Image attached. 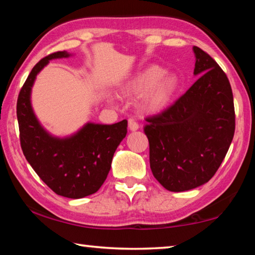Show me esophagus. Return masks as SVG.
I'll use <instances>...</instances> for the list:
<instances>
[{"label":"esophagus","mask_w":255,"mask_h":255,"mask_svg":"<svg viewBox=\"0 0 255 255\" xmlns=\"http://www.w3.org/2000/svg\"><path fill=\"white\" fill-rule=\"evenodd\" d=\"M128 126H129V129H130L131 131H135V130H137L138 128H139V125H138L136 120H133L132 118L128 119Z\"/></svg>","instance_id":"esophagus-1"}]
</instances>
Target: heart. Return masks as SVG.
<instances>
[{"mask_svg":"<svg viewBox=\"0 0 255 255\" xmlns=\"http://www.w3.org/2000/svg\"><path fill=\"white\" fill-rule=\"evenodd\" d=\"M163 75V68L150 66L133 77L125 86L124 91L132 96L148 91L143 100V107L148 111L162 110L172 100L179 84L174 75H166L162 78Z\"/></svg>","mask_w":255,"mask_h":255,"instance_id":"obj_1","label":"heart"}]
</instances>
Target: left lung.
I'll use <instances>...</instances> for the list:
<instances>
[{
	"instance_id": "1",
	"label": "left lung",
	"mask_w": 255,
	"mask_h": 255,
	"mask_svg": "<svg viewBox=\"0 0 255 255\" xmlns=\"http://www.w3.org/2000/svg\"><path fill=\"white\" fill-rule=\"evenodd\" d=\"M193 51L198 80L173 105L146 118L144 127L153 175L174 192L208 182L235 132L234 99L225 72L199 47Z\"/></svg>"
}]
</instances>
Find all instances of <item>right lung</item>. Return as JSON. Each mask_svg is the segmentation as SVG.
I'll use <instances>...</instances> for the list:
<instances>
[{"mask_svg":"<svg viewBox=\"0 0 255 255\" xmlns=\"http://www.w3.org/2000/svg\"><path fill=\"white\" fill-rule=\"evenodd\" d=\"M56 51L40 59L28 75L16 101L20 144L38 176L59 196L80 199L100 189L109 173L114 154L127 133V120L114 125L86 124L68 138L50 136L34 116L30 93L38 73L50 59L68 57Z\"/></svg>","mask_w":255,"mask_h":255,"instance_id":"right-lung-1","label":"right lung"}]
</instances>
